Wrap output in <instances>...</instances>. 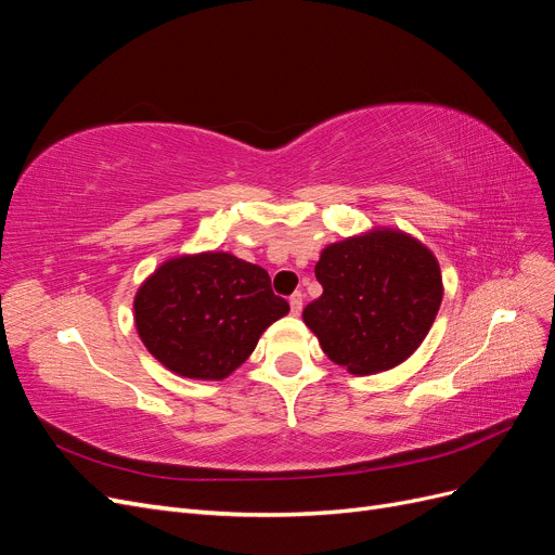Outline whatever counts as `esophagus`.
Wrapping results in <instances>:
<instances>
[{"mask_svg":"<svg viewBox=\"0 0 555 555\" xmlns=\"http://www.w3.org/2000/svg\"><path fill=\"white\" fill-rule=\"evenodd\" d=\"M289 306H292V314H300V310H304V294H300V292L292 294Z\"/></svg>","mask_w":555,"mask_h":555,"instance_id":"esophagus-1","label":"esophagus"}]
</instances>
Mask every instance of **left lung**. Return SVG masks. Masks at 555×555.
<instances>
[{
  "label": "left lung",
  "mask_w": 555,
  "mask_h": 555,
  "mask_svg": "<svg viewBox=\"0 0 555 555\" xmlns=\"http://www.w3.org/2000/svg\"><path fill=\"white\" fill-rule=\"evenodd\" d=\"M322 296L304 322L324 354L354 375L405 361L424 343L442 304L440 263L402 231H371L328 245L314 266Z\"/></svg>",
  "instance_id": "8db88e82"
}]
</instances>
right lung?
<instances>
[{
    "label": "right lung",
    "mask_w": 555,
    "mask_h": 555,
    "mask_svg": "<svg viewBox=\"0 0 555 555\" xmlns=\"http://www.w3.org/2000/svg\"><path fill=\"white\" fill-rule=\"evenodd\" d=\"M289 312L261 266L227 251L159 266L133 300L143 345L169 371L224 379L255 351L259 335Z\"/></svg>",
    "instance_id": "1"
}]
</instances>
